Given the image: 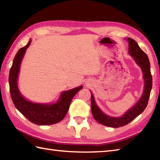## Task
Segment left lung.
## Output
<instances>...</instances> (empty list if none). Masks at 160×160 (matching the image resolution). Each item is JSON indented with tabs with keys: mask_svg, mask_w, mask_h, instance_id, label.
<instances>
[{
	"mask_svg": "<svg viewBox=\"0 0 160 160\" xmlns=\"http://www.w3.org/2000/svg\"><path fill=\"white\" fill-rule=\"evenodd\" d=\"M128 52L130 55L133 58L135 62L141 67L143 72L144 79V89L142 96L136 104L129 109L127 113L122 117L113 118L103 113L97 104L95 102L94 97L91 93V111L93 116L97 122L100 124L107 126V127L118 128L127 125L129 122L133 120L139 115L141 114L144 111L147 106L149 97H150L151 91L152 89V76L151 73V66L148 58L143 51L138 46V43L133 39L128 38Z\"/></svg>",
	"mask_w": 160,
	"mask_h": 160,
	"instance_id": "left-lung-1",
	"label": "left lung"
}]
</instances>
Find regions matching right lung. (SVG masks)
Masks as SVG:
<instances>
[{"label": "right lung", "instance_id": "1", "mask_svg": "<svg viewBox=\"0 0 160 160\" xmlns=\"http://www.w3.org/2000/svg\"><path fill=\"white\" fill-rule=\"evenodd\" d=\"M31 43L29 40L28 45L20 48L13 58L12 66L10 69L9 76V91L11 98L16 108L24 116L38 125H49L58 123L65 117L73 98L81 89L82 86L78 87L61 94L60 100L53 104H42L31 102L25 100L19 92L17 86V79L19 73L20 63L26 49Z\"/></svg>", "mask_w": 160, "mask_h": 160}]
</instances>
